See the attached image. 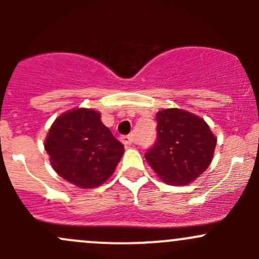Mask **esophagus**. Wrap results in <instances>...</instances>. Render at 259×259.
<instances>
[{"label":"esophagus","mask_w":259,"mask_h":259,"mask_svg":"<svg viewBox=\"0 0 259 259\" xmlns=\"http://www.w3.org/2000/svg\"><path fill=\"white\" fill-rule=\"evenodd\" d=\"M121 142H122V144H125V145H132L133 137L132 135H124V137H121Z\"/></svg>","instance_id":"obj_1"}]
</instances>
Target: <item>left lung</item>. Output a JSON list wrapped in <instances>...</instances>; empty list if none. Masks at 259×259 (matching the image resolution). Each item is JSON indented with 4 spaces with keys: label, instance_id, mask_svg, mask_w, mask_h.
Wrapping results in <instances>:
<instances>
[{
    "label": "left lung",
    "instance_id": "left-lung-1",
    "mask_svg": "<svg viewBox=\"0 0 259 259\" xmlns=\"http://www.w3.org/2000/svg\"><path fill=\"white\" fill-rule=\"evenodd\" d=\"M156 121L158 138L146 161L163 182L190 184L211 163L217 138L202 117L182 109L158 111Z\"/></svg>",
    "mask_w": 259,
    "mask_h": 259
}]
</instances>
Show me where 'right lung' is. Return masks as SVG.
I'll use <instances>...</instances> for the list:
<instances>
[{"mask_svg": "<svg viewBox=\"0 0 259 259\" xmlns=\"http://www.w3.org/2000/svg\"><path fill=\"white\" fill-rule=\"evenodd\" d=\"M54 170L80 188H96L113 176L124 154V145L115 139L93 109H72L60 115L45 140Z\"/></svg>", "mask_w": 259, "mask_h": 259, "instance_id": "add662e5", "label": "right lung"}]
</instances>
